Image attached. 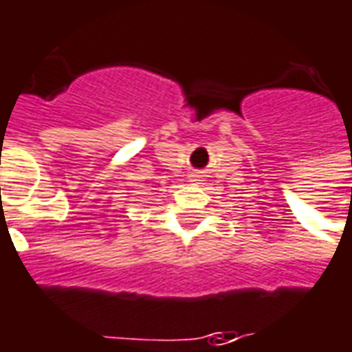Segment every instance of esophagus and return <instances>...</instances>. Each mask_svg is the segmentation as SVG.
<instances>
[{"label": "esophagus", "instance_id": "34e87169", "mask_svg": "<svg viewBox=\"0 0 352 352\" xmlns=\"http://www.w3.org/2000/svg\"><path fill=\"white\" fill-rule=\"evenodd\" d=\"M198 179H200V175H196V173H192V175H190V181H198Z\"/></svg>", "mask_w": 352, "mask_h": 352}]
</instances>
